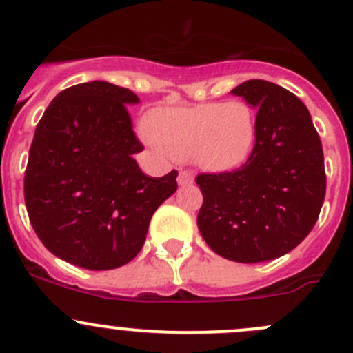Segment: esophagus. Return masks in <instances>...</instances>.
I'll return each mask as SVG.
<instances>
[{
  "mask_svg": "<svg viewBox=\"0 0 353 353\" xmlns=\"http://www.w3.org/2000/svg\"><path fill=\"white\" fill-rule=\"evenodd\" d=\"M177 183L179 186H188V184H193L194 183V176L191 170H181L179 177H177Z\"/></svg>",
  "mask_w": 353,
  "mask_h": 353,
  "instance_id": "esophagus-1",
  "label": "esophagus"
}]
</instances>
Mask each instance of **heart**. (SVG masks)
I'll return each instance as SVG.
<instances>
[{"label":"heart","instance_id":"b5f03b06","mask_svg":"<svg viewBox=\"0 0 353 353\" xmlns=\"http://www.w3.org/2000/svg\"><path fill=\"white\" fill-rule=\"evenodd\" d=\"M145 130L160 150L210 172L244 165L256 143L254 110L243 101L157 108Z\"/></svg>","mask_w":353,"mask_h":353}]
</instances>
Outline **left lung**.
<instances>
[{
  "instance_id": "8db88e82",
  "label": "left lung",
  "mask_w": 353,
  "mask_h": 353,
  "mask_svg": "<svg viewBox=\"0 0 353 353\" xmlns=\"http://www.w3.org/2000/svg\"><path fill=\"white\" fill-rule=\"evenodd\" d=\"M230 92L258 109L256 143L239 169L196 177L198 229L222 258L270 261L297 248L318 220L326 193L321 140L307 108L280 85L248 80Z\"/></svg>"
}]
</instances>
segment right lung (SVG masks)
<instances>
[{"label": "right lung", "mask_w": 353, "mask_h": 353, "mask_svg": "<svg viewBox=\"0 0 353 353\" xmlns=\"http://www.w3.org/2000/svg\"><path fill=\"white\" fill-rule=\"evenodd\" d=\"M140 99L109 81L59 92L35 128L23 191L41 243L85 270H112L141 251L155 210L177 190V170L141 172L128 105Z\"/></svg>", "instance_id": "right-lung-1"}]
</instances>
